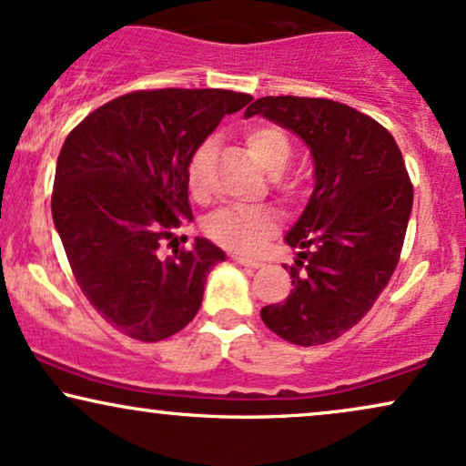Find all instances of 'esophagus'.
Instances as JSON below:
<instances>
[{"mask_svg": "<svg viewBox=\"0 0 466 466\" xmlns=\"http://www.w3.org/2000/svg\"><path fill=\"white\" fill-rule=\"evenodd\" d=\"M233 261L239 263V266L252 268V269H257V268L263 266V261H259V259H248V257H242V255H233Z\"/></svg>", "mask_w": 466, "mask_h": 466, "instance_id": "1", "label": "esophagus"}]
</instances>
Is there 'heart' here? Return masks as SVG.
Wrapping results in <instances>:
<instances>
[{
	"label": "heart",
	"instance_id": "heart-1",
	"mask_svg": "<svg viewBox=\"0 0 466 466\" xmlns=\"http://www.w3.org/2000/svg\"><path fill=\"white\" fill-rule=\"evenodd\" d=\"M244 142L248 147L257 166L266 170L269 177H277L289 164L291 142L287 134L277 125H252L246 129ZM211 157V145L198 147L192 155L187 166V186L194 194L207 192V164ZM285 194L296 192V181H287L283 186ZM277 220L268 209H227L216 211L209 220L205 222V233L214 239L216 244L235 252H255L263 244L268 235H272Z\"/></svg>",
	"mask_w": 466,
	"mask_h": 466
}]
</instances>
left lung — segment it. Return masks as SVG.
I'll use <instances>...</instances> for the list:
<instances>
[{"label": "left lung", "mask_w": 466, "mask_h": 466, "mask_svg": "<svg viewBox=\"0 0 466 466\" xmlns=\"http://www.w3.org/2000/svg\"><path fill=\"white\" fill-rule=\"evenodd\" d=\"M261 114L296 134L313 157V194L285 242L296 248L285 302L261 309L269 330L296 346L335 341L365 318L400 261L412 186L393 136L330 99L261 96Z\"/></svg>", "instance_id": "8db88e82"}]
</instances>
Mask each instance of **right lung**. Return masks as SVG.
<instances>
[{
	"label": "right lung",
	"instance_id": "obj_1",
	"mask_svg": "<svg viewBox=\"0 0 466 466\" xmlns=\"http://www.w3.org/2000/svg\"><path fill=\"white\" fill-rule=\"evenodd\" d=\"M250 95L218 88L140 90L90 112L57 155L51 216L79 289L101 318L153 343L186 329L222 248L197 238L162 257L192 220L187 166L224 114Z\"/></svg>",
	"mask_w": 466,
	"mask_h": 466
}]
</instances>
